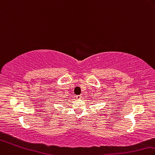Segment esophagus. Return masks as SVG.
Instances as JSON below:
<instances>
[{
  "label": "esophagus",
  "instance_id": "34e87169",
  "mask_svg": "<svg viewBox=\"0 0 155 155\" xmlns=\"http://www.w3.org/2000/svg\"><path fill=\"white\" fill-rule=\"evenodd\" d=\"M76 98H77V99H81V98H82V95H81V94H80V95H77V96H76Z\"/></svg>",
  "mask_w": 155,
  "mask_h": 155
}]
</instances>
